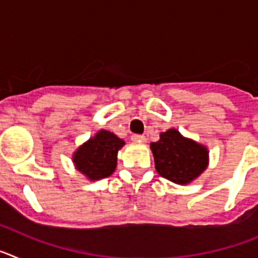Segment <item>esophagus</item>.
Returning a JSON list of instances; mask_svg holds the SVG:
<instances>
[{"label":"esophagus","instance_id":"esophagus-1","mask_svg":"<svg viewBox=\"0 0 258 258\" xmlns=\"http://www.w3.org/2000/svg\"><path fill=\"white\" fill-rule=\"evenodd\" d=\"M132 141H133V142L143 143V142H146V137L141 136V134H133V136H132Z\"/></svg>","mask_w":258,"mask_h":258}]
</instances>
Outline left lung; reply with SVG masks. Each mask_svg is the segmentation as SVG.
Here are the masks:
<instances>
[{
    "label": "left lung",
    "mask_w": 258,
    "mask_h": 258,
    "mask_svg": "<svg viewBox=\"0 0 258 258\" xmlns=\"http://www.w3.org/2000/svg\"><path fill=\"white\" fill-rule=\"evenodd\" d=\"M157 173L177 184H187L208 166V150L177 129H168L150 145Z\"/></svg>",
    "instance_id": "obj_1"
}]
</instances>
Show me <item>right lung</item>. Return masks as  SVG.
I'll return each mask as SVG.
<instances>
[{
	"mask_svg": "<svg viewBox=\"0 0 258 258\" xmlns=\"http://www.w3.org/2000/svg\"><path fill=\"white\" fill-rule=\"evenodd\" d=\"M125 142L108 131H99L81 145L74 154L75 166L90 181L106 178L112 174L117 164V152Z\"/></svg>",
	"mask_w": 258,
	"mask_h": 258,
	"instance_id": "right-lung-1",
	"label": "right lung"
}]
</instances>
